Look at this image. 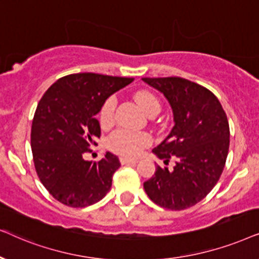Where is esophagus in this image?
Returning a JSON list of instances; mask_svg holds the SVG:
<instances>
[{
    "label": "esophagus",
    "mask_w": 259,
    "mask_h": 259,
    "mask_svg": "<svg viewBox=\"0 0 259 259\" xmlns=\"http://www.w3.org/2000/svg\"><path fill=\"white\" fill-rule=\"evenodd\" d=\"M119 161L122 164H127V163H137V160H134V158H129L125 156L119 157Z\"/></svg>",
    "instance_id": "obj_1"
}]
</instances>
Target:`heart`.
Listing matches in <instances>:
<instances>
[{
	"label": "heart",
	"instance_id": "heart-1",
	"mask_svg": "<svg viewBox=\"0 0 259 259\" xmlns=\"http://www.w3.org/2000/svg\"><path fill=\"white\" fill-rule=\"evenodd\" d=\"M137 104L141 106L147 115L151 111H160L161 104L156 96L149 91L137 92L135 95ZM116 99L115 97H109L103 103L101 111H99V122L103 127H108L112 124L115 117ZM151 143V137L144 133H132L127 130H117L109 137V148L116 153L125 155V156H136L141 153L143 148Z\"/></svg>",
	"mask_w": 259,
	"mask_h": 259
}]
</instances>
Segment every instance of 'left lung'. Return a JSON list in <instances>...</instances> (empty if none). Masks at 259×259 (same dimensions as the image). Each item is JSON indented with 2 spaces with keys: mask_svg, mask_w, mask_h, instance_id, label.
Returning a JSON list of instances; mask_svg holds the SVG:
<instances>
[{
  "mask_svg": "<svg viewBox=\"0 0 259 259\" xmlns=\"http://www.w3.org/2000/svg\"><path fill=\"white\" fill-rule=\"evenodd\" d=\"M167 99L174 126L153 153L174 158L173 170L156 165L143 184L151 201L181 211L202 200L218 182L230 146V126L218 98L204 86L180 77L142 78Z\"/></svg>",
  "mask_w": 259,
  "mask_h": 259,
  "instance_id": "8db88e82",
  "label": "left lung"
}]
</instances>
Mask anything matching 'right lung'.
I'll return each instance as SVG.
<instances>
[{
  "label": "right lung",
  "instance_id": "right-lung-1",
  "mask_svg": "<svg viewBox=\"0 0 259 259\" xmlns=\"http://www.w3.org/2000/svg\"><path fill=\"white\" fill-rule=\"evenodd\" d=\"M134 78L75 73L58 79L45 92L32 123L30 146L41 184L54 199L70 207H86L110 191L112 175L120 167L116 155L99 162L82 155L101 136L96 115L110 96Z\"/></svg>",
  "mask_w": 259,
  "mask_h": 259
}]
</instances>
